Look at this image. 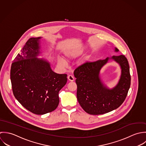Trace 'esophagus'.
I'll return each instance as SVG.
<instances>
[{
	"label": "esophagus",
	"instance_id": "1",
	"mask_svg": "<svg viewBox=\"0 0 146 146\" xmlns=\"http://www.w3.org/2000/svg\"><path fill=\"white\" fill-rule=\"evenodd\" d=\"M68 80H69V81H71V82H73V81H74V77H73L72 76H71V75H69V76H68Z\"/></svg>",
	"mask_w": 146,
	"mask_h": 146
}]
</instances>
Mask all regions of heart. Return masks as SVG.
Segmentation results:
<instances>
[{"label":"heart","mask_w":146,"mask_h":146,"mask_svg":"<svg viewBox=\"0 0 146 146\" xmlns=\"http://www.w3.org/2000/svg\"><path fill=\"white\" fill-rule=\"evenodd\" d=\"M81 54H82L81 50H69L68 51L65 52L64 54V56L66 60L70 61V60H74V59L78 58L79 56H80L81 55ZM85 62V60H83L81 62L80 64L84 63ZM58 63L60 65L62 66H65V65L64 61L61 58H58Z\"/></svg>","instance_id":"1"}]
</instances>
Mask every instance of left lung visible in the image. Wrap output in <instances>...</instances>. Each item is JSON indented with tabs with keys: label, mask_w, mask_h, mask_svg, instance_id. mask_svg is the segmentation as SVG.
Masks as SVG:
<instances>
[{
	"label": "left lung",
	"mask_w": 146,
	"mask_h": 146,
	"mask_svg": "<svg viewBox=\"0 0 146 146\" xmlns=\"http://www.w3.org/2000/svg\"><path fill=\"white\" fill-rule=\"evenodd\" d=\"M115 51L118 52V50L115 48ZM110 59L115 60L121 69L118 84L111 89L103 84L99 76L101 69ZM74 75L78 103L86 112L92 115L104 114L118 108L126 99L130 86L129 62L122 55L86 62L75 69Z\"/></svg>",
	"instance_id": "8db88e82"
}]
</instances>
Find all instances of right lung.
<instances>
[{
  "label": "right lung",
  "instance_id": "add662e5",
  "mask_svg": "<svg viewBox=\"0 0 146 146\" xmlns=\"http://www.w3.org/2000/svg\"><path fill=\"white\" fill-rule=\"evenodd\" d=\"M31 38L14 59L11 68L13 95L30 112L44 115L54 111L59 103L58 92L67 82L66 74H58L50 62L38 58L41 54L39 40Z\"/></svg>",
  "mask_w": 146,
  "mask_h": 146
}]
</instances>
